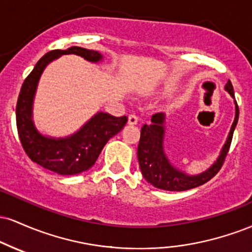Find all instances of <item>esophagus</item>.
I'll return each instance as SVG.
<instances>
[{"label":"esophagus","instance_id":"esophagus-1","mask_svg":"<svg viewBox=\"0 0 252 252\" xmlns=\"http://www.w3.org/2000/svg\"><path fill=\"white\" fill-rule=\"evenodd\" d=\"M137 122H138V117L136 116L135 114L129 115V117H128V123L129 124H137Z\"/></svg>","mask_w":252,"mask_h":252}]
</instances>
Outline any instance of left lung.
I'll list each match as a JSON object with an SVG mask.
<instances>
[{
	"instance_id": "8db88e82",
	"label": "left lung",
	"mask_w": 252,
	"mask_h": 252,
	"mask_svg": "<svg viewBox=\"0 0 252 252\" xmlns=\"http://www.w3.org/2000/svg\"><path fill=\"white\" fill-rule=\"evenodd\" d=\"M225 89L227 90L228 94L235 97L233 92V86L228 80ZM239 109L238 104L236 102V117L233 121L232 126H231L230 135L225 143L224 148L221 150V154L209 170L196 176H189L185 173L179 172L168 162L166 155L163 153L162 141H163V121L164 115L162 112L153 115L152 123L143 124L141 128V136L138 141L137 147V158L138 163H140L141 172L147 181L150 182L156 189L164 190H174V192H181V190H187L190 189L201 186L205 182L215 176L221 168L226 155L230 150L231 141H232L233 131L238 122Z\"/></svg>"
}]
</instances>
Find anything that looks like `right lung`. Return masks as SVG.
<instances>
[{"label":"right lung","instance_id":"add662e5","mask_svg":"<svg viewBox=\"0 0 252 252\" xmlns=\"http://www.w3.org/2000/svg\"><path fill=\"white\" fill-rule=\"evenodd\" d=\"M63 54H77L89 62L97 63L102 56L97 51L82 47L48 52L36 63L20 90L16 103V128L25 153L33 162L60 175H74L94 166L106 142L128 122V117H115L99 112L77 134L60 140L43 137L32 122V103L43 68Z\"/></svg>","mask_w":252,"mask_h":252}]
</instances>
